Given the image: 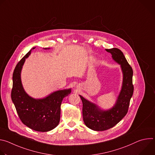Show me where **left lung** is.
<instances>
[{"instance_id": "obj_1", "label": "left lung", "mask_w": 155, "mask_h": 155, "mask_svg": "<svg viewBox=\"0 0 155 155\" xmlns=\"http://www.w3.org/2000/svg\"><path fill=\"white\" fill-rule=\"evenodd\" d=\"M112 54L113 59L121 65L123 79L121 90L115 105L108 110H102L96 104L80 95L83 103V118L85 125L90 129L102 131L110 129L118 123L128 111L130 100L134 92L132 84L133 71L123 52L117 48L105 49Z\"/></svg>"}]
</instances>
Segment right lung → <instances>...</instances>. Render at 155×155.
Wrapping results in <instances>:
<instances>
[{
	"label": "right lung",
	"instance_id": "add662e5",
	"mask_svg": "<svg viewBox=\"0 0 155 155\" xmlns=\"http://www.w3.org/2000/svg\"><path fill=\"white\" fill-rule=\"evenodd\" d=\"M35 48H32L16 65L11 97L22 123L34 130L47 132L58 125L62 101L71 93V89L57 91L39 99L30 97L25 92L21 80V72L26 58Z\"/></svg>",
	"mask_w": 155,
	"mask_h": 155
}]
</instances>
